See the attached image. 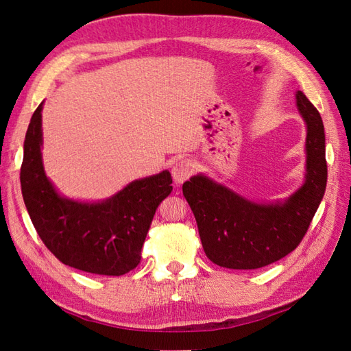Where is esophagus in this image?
<instances>
[{"instance_id":"esophagus-1","label":"esophagus","mask_w":351,"mask_h":351,"mask_svg":"<svg viewBox=\"0 0 351 351\" xmlns=\"http://www.w3.org/2000/svg\"><path fill=\"white\" fill-rule=\"evenodd\" d=\"M193 169H195V165L190 159H180V161H177L173 165V169H171L174 182L178 184L184 183L186 180H189V177L193 174Z\"/></svg>"}]
</instances>
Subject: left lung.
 Masks as SVG:
<instances>
[{"mask_svg": "<svg viewBox=\"0 0 351 351\" xmlns=\"http://www.w3.org/2000/svg\"><path fill=\"white\" fill-rule=\"evenodd\" d=\"M297 108L306 123L304 183L284 200H249L205 174L183 184L206 256L222 268L258 269L299 246L326 187L325 132L321 114L300 90Z\"/></svg>", "mask_w": 351, "mask_h": 351, "instance_id": "1", "label": "left lung"}]
</instances>
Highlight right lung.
Returning a JSON list of instances; mask_svg holds the SVG:
<instances>
[{"mask_svg":"<svg viewBox=\"0 0 351 351\" xmlns=\"http://www.w3.org/2000/svg\"><path fill=\"white\" fill-rule=\"evenodd\" d=\"M40 102L27 127L20 184L29 217L40 240L64 265L119 277L134 269L158 205L171 193L169 171L134 180L101 202L61 196L42 164Z\"/></svg>","mask_w":351,"mask_h":351,"instance_id":"right-lung-1","label":"right lung"}]
</instances>
